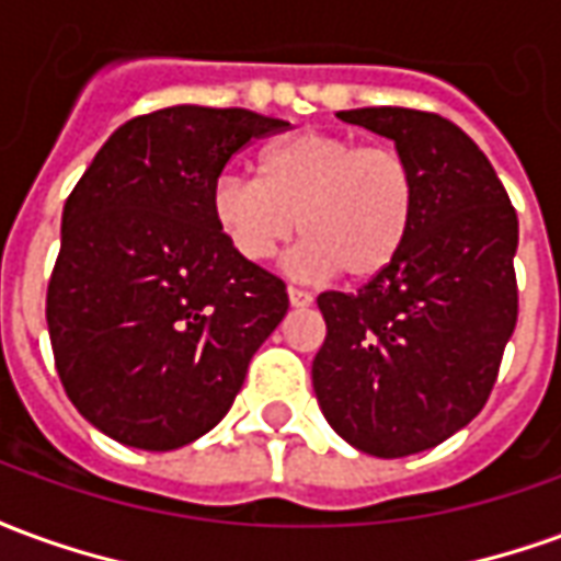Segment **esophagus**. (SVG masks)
<instances>
[{"instance_id": "1", "label": "esophagus", "mask_w": 561, "mask_h": 561, "mask_svg": "<svg viewBox=\"0 0 561 561\" xmlns=\"http://www.w3.org/2000/svg\"><path fill=\"white\" fill-rule=\"evenodd\" d=\"M288 300H291L294 309H304V306L312 304V294L304 291V288H294V285H288Z\"/></svg>"}]
</instances>
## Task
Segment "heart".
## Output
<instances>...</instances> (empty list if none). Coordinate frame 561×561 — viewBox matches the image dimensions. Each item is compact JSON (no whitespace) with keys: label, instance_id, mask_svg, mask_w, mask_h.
Segmentation results:
<instances>
[{"label":"heart","instance_id":"b5f03b06","mask_svg":"<svg viewBox=\"0 0 561 561\" xmlns=\"http://www.w3.org/2000/svg\"><path fill=\"white\" fill-rule=\"evenodd\" d=\"M209 213L249 264L273 261L300 231L304 243L285 261L294 276L321 279L342 270L345 279L366 282L400 257L412 233L417 176L400 149L309 128L270 144L257 180L219 173Z\"/></svg>","mask_w":561,"mask_h":561}]
</instances>
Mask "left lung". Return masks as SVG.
Listing matches in <instances>:
<instances>
[{"instance_id": "8db88e82", "label": "left lung", "mask_w": 561, "mask_h": 561, "mask_svg": "<svg viewBox=\"0 0 561 561\" xmlns=\"http://www.w3.org/2000/svg\"><path fill=\"white\" fill-rule=\"evenodd\" d=\"M397 144L417 176L400 257L354 294H318L328 324L312 360L321 412L373 457L442 445L490 400L517 324V209L478 144L409 107L340 111Z\"/></svg>"}]
</instances>
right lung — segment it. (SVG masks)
<instances>
[{
	"label": "right lung",
	"instance_id": "1",
	"mask_svg": "<svg viewBox=\"0 0 561 561\" xmlns=\"http://www.w3.org/2000/svg\"><path fill=\"white\" fill-rule=\"evenodd\" d=\"M285 128L243 107L135 116L68 195L47 285L56 373L119 445L173 450L209 433L288 312L285 282L237 255L209 213L233 152Z\"/></svg>",
	"mask_w": 561,
	"mask_h": 561
}]
</instances>
